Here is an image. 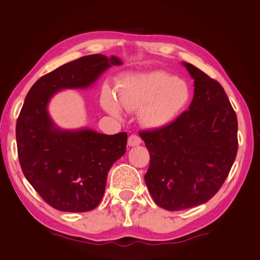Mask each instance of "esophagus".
Instances as JSON below:
<instances>
[{
	"label": "esophagus",
	"instance_id": "obj_1",
	"mask_svg": "<svg viewBox=\"0 0 260 260\" xmlns=\"http://www.w3.org/2000/svg\"><path fill=\"white\" fill-rule=\"evenodd\" d=\"M142 143V140H141L140 136L138 135H131L128 138V145L129 146H136Z\"/></svg>",
	"mask_w": 260,
	"mask_h": 260
}]
</instances>
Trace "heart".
<instances>
[{"label":"heart","instance_id":"1","mask_svg":"<svg viewBox=\"0 0 260 260\" xmlns=\"http://www.w3.org/2000/svg\"><path fill=\"white\" fill-rule=\"evenodd\" d=\"M118 102L127 110H140L141 124L151 129H160L175 121L191 100L187 83L161 70L131 74L117 91ZM110 92L102 99L109 114L120 116L121 109Z\"/></svg>","mask_w":260,"mask_h":260}]
</instances>
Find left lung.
Instances as JSON below:
<instances>
[{"instance_id":"obj_1","label":"left lung","mask_w":260,"mask_h":260,"mask_svg":"<svg viewBox=\"0 0 260 260\" xmlns=\"http://www.w3.org/2000/svg\"><path fill=\"white\" fill-rule=\"evenodd\" d=\"M194 79L188 110L171 125L141 132L150 154L145 184L155 204L175 211L214 197L238 152V119L221 85L182 62Z\"/></svg>"}]
</instances>
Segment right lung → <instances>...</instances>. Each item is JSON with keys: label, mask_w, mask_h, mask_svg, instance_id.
<instances>
[{"label": "right lung", "mask_w": 260, "mask_h": 260, "mask_svg": "<svg viewBox=\"0 0 260 260\" xmlns=\"http://www.w3.org/2000/svg\"><path fill=\"white\" fill-rule=\"evenodd\" d=\"M121 63L115 55L82 56L44 75L26 95L16 126L19 162L42 199L60 211L99 206L108 172L126 152L127 134L61 129L51 119L49 102L61 89L89 87L108 68Z\"/></svg>", "instance_id": "right-lung-1"}]
</instances>
